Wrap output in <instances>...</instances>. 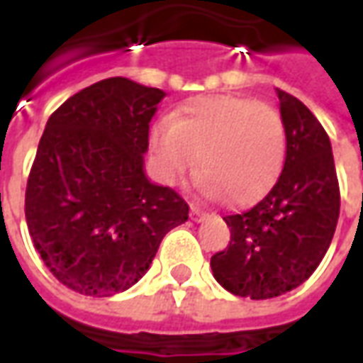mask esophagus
I'll return each mask as SVG.
<instances>
[{
	"mask_svg": "<svg viewBox=\"0 0 363 363\" xmlns=\"http://www.w3.org/2000/svg\"><path fill=\"white\" fill-rule=\"evenodd\" d=\"M190 218L194 221H200L202 218H204V210L200 208V206L192 204V208H190Z\"/></svg>",
	"mask_w": 363,
	"mask_h": 363,
	"instance_id": "obj_1",
	"label": "esophagus"
}]
</instances>
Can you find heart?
I'll list each match as a JSON object with an SVG mask.
<instances>
[{
    "mask_svg": "<svg viewBox=\"0 0 363 363\" xmlns=\"http://www.w3.org/2000/svg\"><path fill=\"white\" fill-rule=\"evenodd\" d=\"M151 147L165 181L194 167L210 190L231 204L262 196L286 161V126L268 104L233 95L196 96L151 130Z\"/></svg>",
    "mask_w": 363,
    "mask_h": 363,
    "instance_id": "obj_1",
    "label": "heart"
}]
</instances>
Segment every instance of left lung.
Returning <instances> with one entry per match:
<instances>
[{
	"instance_id": "1",
	"label": "left lung",
	"mask_w": 363,
	"mask_h": 363,
	"mask_svg": "<svg viewBox=\"0 0 363 363\" xmlns=\"http://www.w3.org/2000/svg\"><path fill=\"white\" fill-rule=\"evenodd\" d=\"M286 126V161L278 181L251 210L223 220L231 241L210 267L223 288L270 299L301 286L335 235L340 189L325 128L299 99L276 89Z\"/></svg>"
}]
</instances>
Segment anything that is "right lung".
Here are the masks:
<instances>
[{
	"label": "right lung",
	"mask_w": 363,
	"mask_h": 363,
	"mask_svg": "<svg viewBox=\"0 0 363 363\" xmlns=\"http://www.w3.org/2000/svg\"><path fill=\"white\" fill-rule=\"evenodd\" d=\"M163 96L108 77L69 96L46 122L25 218L46 268L82 296L134 286L163 237L189 220L186 200L143 173L150 122Z\"/></svg>",
	"instance_id": "obj_1"
}]
</instances>
